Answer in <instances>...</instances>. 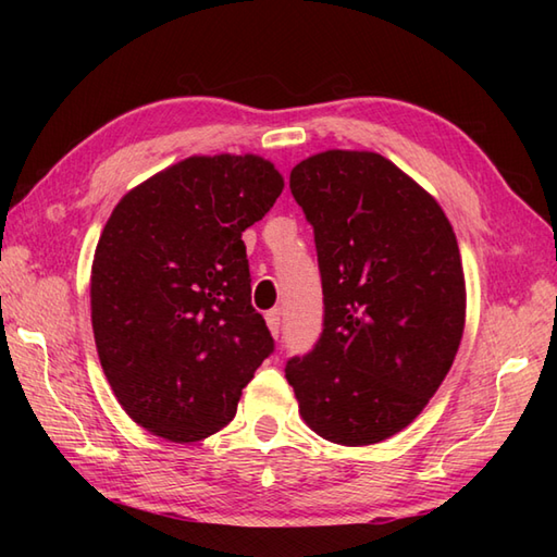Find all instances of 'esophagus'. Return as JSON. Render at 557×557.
Returning a JSON list of instances; mask_svg holds the SVG:
<instances>
[{"label": "esophagus", "instance_id": "esophagus-1", "mask_svg": "<svg viewBox=\"0 0 557 557\" xmlns=\"http://www.w3.org/2000/svg\"><path fill=\"white\" fill-rule=\"evenodd\" d=\"M265 323L270 327L272 337H277L280 335V311H268L265 313Z\"/></svg>", "mask_w": 557, "mask_h": 557}]
</instances>
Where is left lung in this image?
I'll return each mask as SVG.
<instances>
[{
	"mask_svg": "<svg viewBox=\"0 0 557 557\" xmlns=\"http://www.w3.org/2000/svg\"><path fill=\"white\" fill-rule=\"evenodd\" d=\"M289 188L313 224L325 321L285 375L325 441L383 443L419 417L457 357L467 287L453 224L371 150L315 152L292 170Z\"/></svg>",
	"mask_w": 557,
	"mask_h": 557,
	"instance_id": "8db88e82",
	"label": "left lung"
}]
</instances>
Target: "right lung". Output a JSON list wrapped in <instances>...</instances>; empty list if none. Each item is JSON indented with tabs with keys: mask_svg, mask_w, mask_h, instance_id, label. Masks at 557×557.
I'll return each mask as SVG.
<instances>
[{
	"mask_svg": "<svg viewBox=\"0 0 557 557\" xmlns=\"http://www.w3.org/2000/svg\"><path fill=\"white\" fill-rule=\"evenodd\" d=\"M282 188L253 152L191 156L124 194L104 224L92 335L116 401L152 435L196 443L224 429L272 351L242 232Z\"/></svg>",
	"mask_w": 557,
	"mask_h": 557,
	"instance_id": "obj_1",
	"label": "right lung"
}]
</instances>
